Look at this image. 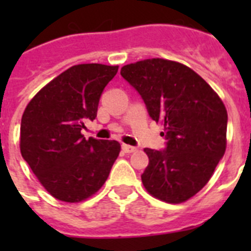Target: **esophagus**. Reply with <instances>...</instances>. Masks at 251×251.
Returning <instances> with one entry per match:
<instances>
[{
	"label": "esophagus",
	"mask_w": 251,
	"mask_h": 251,
	"mask_svg": "<svg viewBox=\"0 0 251 251\" xmlns=\"http://www.w3.org/2000/svg\"><path fill=\"white\" fill-rule=\"evenodd\" d=\"M122 150H123L124 153H134V152H137V148L136 147H132V146H128V145H123V146H122Z\"/></svg>",
	"instance_id": "obj_1"
}]
</instances>
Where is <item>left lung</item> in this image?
<instances>
[{"instance_id": "8db88e82", "label": "left lung", "mask_w": 251, "mask_h": 251, "mask_svg": "<svg viewBox=\"0 0 251 251\" xmlns=\"http://www.w3.org/2000/svg\"><path fill=\"white\" fill-rule=\"evenodd\" d=\"M163 126L165 151L145 148L150 163L142 182L167 203L190 200L210 181L226 150L227 112L221 98L191 68L166 59L141 60L121 69Z\"/></svg>"}]
</instances>
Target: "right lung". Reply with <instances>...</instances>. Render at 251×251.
I'll use <instances>...</instances> for the list:
<instances>
[{
    "instance_id": "right-lung-1",
    "label": "right lung",
    "mask_w": 251,
    "mask_h": 251,
    "mask_svg": "<svg viewBox=\"0 0 251 251\" xmlns=\"http://www.w3.org/2000/svg\"><path fill=\"white\" fill-rule=\"evenodd\" d=\"M118 65L79 64L46 84L22 114L20 151L39 182L56 200L81 202L97 194L121 145L81 134L94 121L99 98Z\"/></svg>"
}]
</instances>
